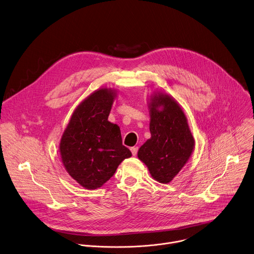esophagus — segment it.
Listing matches in <instances>:
<instances>
[{"instance_id":"34e87169","label":"esophagus","mask_w":254,"mask_h":254,"mask_svg":"<svg viewBox=\"0 0 254 254\" xmlns=\"http://www.w3.org/2000/svg\"><path fill=\"white\" fill-rule=\"evenodd\" d=\"M137 150H138V147L137 146H133V147H130V151H131V153H132V155L134 156V155H136V153H137Z\"/></svg>"}]
</instances>
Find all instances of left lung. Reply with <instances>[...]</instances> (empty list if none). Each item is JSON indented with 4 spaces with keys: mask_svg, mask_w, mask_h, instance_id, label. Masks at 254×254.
<instances>
[{
    "mask_svg": "<svg viewBox=\"0 0 254 254\" xmlns=\"http://www.w3.org/2000/svg\"><path fill=\"white\" fill-rule=\"evenodd\" d=\"M150 138L138 149V158L150 176L160 184L171 183L188 162L194 148V138L179 103L157 93L149 102Z\"/></svg>",
    "mask_w": 254,
    "mask_h": 254,
    "instance_id": "left-lung-1",
    "label": "left lung"
}]
</instances>
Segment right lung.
Wrapping results in <instances>:
<instances>
[{
	"instance_id": "right-lung-1",
	"label": "right lung",
	"mask_w": 254,
	"mask_h": 254,
	"mask_svg": "<svg viewBox=\"0 0 254 254\" xmlns=\"http://www.w3.org/2000/svg\"><path fill=\"white\" fill-rule=\"evenodd\" d=\"M116 91L103 88L83 100L74 110L60 142L63 164L82 188L96 190L131 156L123 145L118 125L108 121Z\"/></svg>"
}]
</instances>
